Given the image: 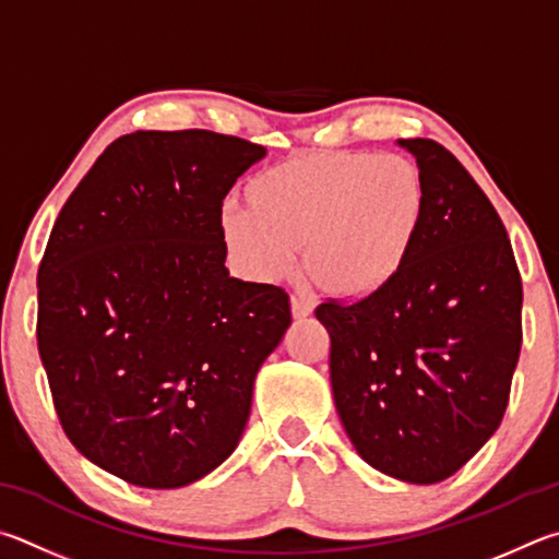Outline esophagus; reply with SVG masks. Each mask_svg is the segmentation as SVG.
<instances>
[{"mask_svg": "<svg viewBox=\"0 0 559 559\" xmlns=\"http://www.w3.org/2000/svg\"><path fill=\"white\" fill-rule=\"evenodd\" d=\"M289 309H292V317H295V319H307L311 314L309 301H305L301 297H292Z\"/></svg>", "mask_w": 559, "mask_h": 559, "instance_id": "1", "label": "esophagus"}]
</instances>
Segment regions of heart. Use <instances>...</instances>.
<instances>
[{
	"label": "heart",
	"mask_w": 559,
	"mask_h": 559,
	"mask_svg": "<svg viewBox=\"0 0 559 559\" xmlns=\"http://www.w3.org/2000/svg\"><path fill=\"white\" fill-rule=\"evenodd\" d=\"M427 223V181L397 154L301 152L245 186V211L221 213V238L248 277L301 267L336 299H368L407 270Z\"/></svg>",
	"instance_id": "heart-1"
}]
</instances>
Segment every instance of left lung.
I'll use <instances>...</instances> for the list:
<instances>
[{"label":"left lung","instance_id":"1","mask_svg":"<svg viewBox=\"0 0 559 559\" xmlns=\"http://www.w3.org/2000/svg\"><path fill=\"white\" fill-rule=\"evenodd\" d=\"M427 181V223L395 285L324 301L331 390L356 452L407 484L456 474L498 429L523 344V285L491 201L432 140H397Z\"/></svg>","mask_w":559,"mask_h":559}]
</instances>
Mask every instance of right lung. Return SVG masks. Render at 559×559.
Returning a JSON list of instances; mask_svg holds the SVG:
<instances>
[{
    "label": "right lung",
    "mask_w": 559,
    "mask_h": 559,
    "mask_svg": "<svg viewBox=\"0 0 559 559\" xmlns=\"http://www.w3.org/2000/svg\"><path fill=\"white\" fill-rule=\"evenodd\" d=\"M264 146L209 130L115 140L58 213L38 267V356L66 437L142 488L221 466L292 324L274 285L230 277L223 199Z\"/></svg>",
    "instance_id": "1"
}]
</instances>
